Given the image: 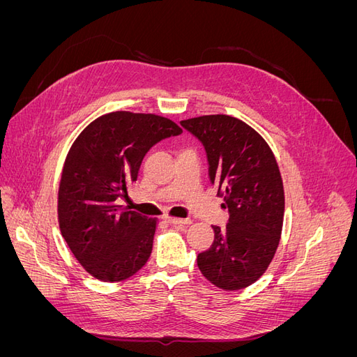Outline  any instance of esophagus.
<instances>
[{
	"instance_id": "34e87169",
	"label": "esophagus",
	"mask_w": 357,
	"mask_h": 357,
	"mask_svg": "<svg viewBox=\"0 0 357 357\" xmlns=\"http://www.w3.org/2000/svg\"><path fill=\"white\" fill-rule=\"evenodd\" d=\"M169 225H174V226H183V228H185V226H189L190 223H192V220L190 219H177V218H167L165 219Z\"/></svg>"
}]
</instances>
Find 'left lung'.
I'll list each match as a JSON object with an SVG mask.
<instances>
[{
    "label": "left lung",
    "mask_w": 357,
    "mask_h": 357,
    "mask_svg": "<svg viewBox=\"0 0 357 357\" xmlns=\"http://www.w3.org/2000/svg\"><path fill=\"white\" fill-rule=\"evenodd\" d=\"M181 126L204 144L208 174L228 208L226 229L198 255L202 275L223 290L253 284L271 264L284 218V189L273 150L252 126L226 114L199 116Z\"/></svg>",
    "instance_id": "left-lung-1"
}]
</instances>
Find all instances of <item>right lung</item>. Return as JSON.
<instances>
[{"label": "right lung", "instance_id": "right-lung-1", "mask_svg": "<svg viewBox=\"0 0 357 357\" xmlns=\"http://www.w3.org/2000/svg\"><path fill=\"white\" fill-rule=\"evenodd\" d=\"M183 129L150 113L100 116L75 138L58 192L59 229L79 264L101 282H122L142 269L153 247L156 219L121 210L153 144Z\"/></svg>", "mask_w": 357, "mask_h": 357}]
</instances>
